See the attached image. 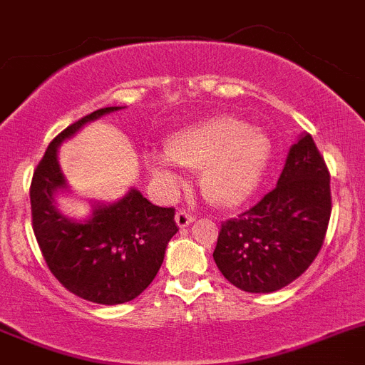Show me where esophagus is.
<instances>
[{
  "label": "esophagus",
  "instance_id": "34e87169",
  "mask_svg": "<svg viewBox=\"0 0 365 365\" xmlns=\"http://www.w3.org/2000/svg\"><path fill=\"white\" fill-rule=\"evenodd\" d=\"M192 220H195V215L185 211V209H178V212H176V223L180 227H187L189 223H192Z\"/></svg>",
  "mask_w": 365,
  "mask_h": 365
}]
</instances>
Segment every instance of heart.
I'll return each instance as SVG.
<instances>
[{"instance_id": "heart-1", "label": "heart", "mask_w": 365, "mask_h": 365, "mask_svg": "<svg viewBox=\"0 0 365 365\" xmlns=\"http://www.w3.org/2000/svg\"><path fill=\"white\" fill-rule=\"evenodd\" d=\"M167 155L150 154L149 169L160 185L173 189L178 182L170 162L200 170L203 198L215 207L229 209L247 200L260 182L271 154V142L262 130L247 127L231 114H218L187 127L167 140Z\"/></svg>"}]
</instances>
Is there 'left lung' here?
I'll return each mask as SVG.
<instances>
[{"label": "left lung", "mask_w": 365, "mask_h": 365, "mask_svg": "<svg viewBox=\"0 0 365 365\" xmlns=\"http://www.w3.org/2000/svg\"><path fill=\"white\" fill-rule=\"evenodd\" d=\"M329 169L311 134L289 150L277 187L222 223L215 258L247 293H272L297 280L320 252L331 218Z\"/></svg>", "instance_id": "obj_1"}]
</instances>
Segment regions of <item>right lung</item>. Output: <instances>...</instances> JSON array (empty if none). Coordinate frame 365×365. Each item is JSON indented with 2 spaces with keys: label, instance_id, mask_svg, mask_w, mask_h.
Wrapping results in <instances>:
<instances>
[{
  "label": "right lung",
  "instance_id": "1",
  "mask_svg": "<svg viewBox=\"0 0 365 365\" xmlns=\"http://www.w3.org/2000/svg\"><path fill=\"white\" fill-rule=\"evenodd\" d=\"M121 107H105L61 130L48 143L31 182L32 229L47 267L67 291L87 302L125 304L142 294L162 267L169 240L178 232L175 207L153 205L133 189L113 205L94 209L87 222H72L54 207L65 187L56 150L87 121Z\"/></svg>",
  "mask_w": 365,
  "mask_h": 365
}]
</instances>
